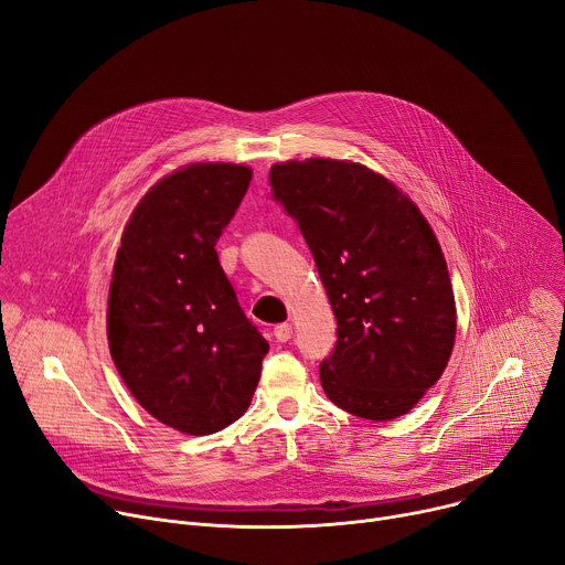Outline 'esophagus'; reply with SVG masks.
I'll return each mask as SVG.
<instances>
[{
    "instance_id": "obj_1",
    "label": "esophagus",
    "mask_w": 565,
    "mask_h": 565,
    "mask_svg": "<svg viewBox=\"0 0 565 565\" xmlns=\"http://www.w3.org/2000/svg\"><path fill=\"white\" fill-rule=\"evenodd\" d=\"M273 333H275V338H277V343H288L290 338H292V324H288V322L277 324Z\"/></svg>"
}]
</instances>
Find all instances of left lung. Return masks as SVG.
Instances as JSON below:
<instances>
[{
  "label": "left lung",
  "mask_w": 565,
  "mask_h": 565,
  "mask_svg": "<svg viewBox=\"0 0 565 565\" xmlns=\"http://www.w3.org/2000/svg\"><path fill=\"white\" fill-rule=\"evenodd\" d=\"M270 185L302 232L335 316V345L320 363L327 397L365 420L402 416L440 380L457 333L431 227L388 179L359 163H277Z\"/></svg>",
  "instance_id": "left-lung-1"
}]
</instances>
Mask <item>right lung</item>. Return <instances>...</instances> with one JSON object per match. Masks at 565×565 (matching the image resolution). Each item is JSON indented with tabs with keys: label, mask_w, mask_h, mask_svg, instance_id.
Here are the masks:
<instances>
[{
	"label": "right lung",
	"mask_w": 565,
	"mask_h": 565,
	"mask_svg": "<svg viewBox=\"0 0 565 565\" xmlns=\"http://www.w3.org/2000/svg\"><path fill=\"white\" fill-rule=\"evenodd\" d=\"M249 181L252 170L234 163L168 174L136 206L113 266V363L140 406L183 434L236 423L270 350L215 252Z\"/></svg>",
	"instance_id": "right-lung-1"
}]
</instances>
